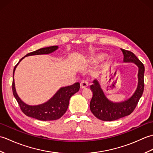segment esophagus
<instances>
[{"label": "esophagus", "instance_id": "1", "mask_svg": "<svg viewBox=\"0 0 153 153\" xmlns=\"http://www.w3.org/2000/svg\"><path fill=\"white\" fill-rule=\"evenodd\" d=\"M87 86H88V82H87V81L83 80V81H82V82L80 83L81 89H85V88H86Z\"/></svg>", "mask_w": 153, "mask_h": 153}]
</instances>
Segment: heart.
Masks as SVG:
<instances>
[{
  "label": "heart",
  "mask_w": 153,
  "mask_h": 153,
  "mask_svg": "<svg viewBox=\"0 0 153 153\" xmlns=\"http://www.w3.org/2000/svg\"><path fill=\"white\" fill-rule=\"evenodd\" d=\"M105 57L102 55H99V56H97L95 58H93V61L95 62H99V61H101Z\"/></svg>",
  "instance_id": "1"
}]
</instances>
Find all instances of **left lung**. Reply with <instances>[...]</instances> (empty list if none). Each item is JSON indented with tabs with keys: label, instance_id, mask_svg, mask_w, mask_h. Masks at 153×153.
<instances>
[{
	"label": "left lung",
	"instance_id": "8db88e82",
	"mask_svg": "<svg viewBox=\"0 0 153 153\" xmlns=\"http://www.w3.org/2000/svg\"><path fill=\"white\" fill-rule=\"evenodd\" d=\"M121 50L123 54V62L134 63L139 68L137 87L134 95L128 100L121 102H113L106 98L97 80H94L93 84L90 87L93 93L90 102V110L96 118L102 121H114L131 114L144 91L143 64L132 52L122 48Z\"/></svg>",
	"mask_w": 153,
	"mask_h": 153
}]
</instances>
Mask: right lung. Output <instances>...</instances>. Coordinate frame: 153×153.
I'll use <instances>...</instances> for the list:
<instances>
[{"instance_id":"1","label":"right lung","mask_w":153,"mask_h":153,"mask_svg":"<svg viewBox=\"0 0 153 153\" xmlns=\"http://www.w3.org/2000/svg\"><path fill=\"white\" fill-rule=\"evenodd\" d=\"M58 46H52L42 48H40V49H38L37 51L27 54L24 57L21 58L20 60L18 62V63L15 66L14 71H13V95H14L16 100H17L22 111L29 117H31V118H33L39 120H42V121L58 120L64 114L68 109V105H69V100L71 97L79 90V83L77 82L71 85L62 87L47 102L41 104V105L31 106L23 102L20 98L18 97L17 93H16L14 79V71L16 67H17L18 64L19 63V62L25 56H32V55L50 54L58 49Z\"/></svg>"}]
</instances>
